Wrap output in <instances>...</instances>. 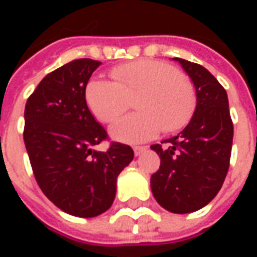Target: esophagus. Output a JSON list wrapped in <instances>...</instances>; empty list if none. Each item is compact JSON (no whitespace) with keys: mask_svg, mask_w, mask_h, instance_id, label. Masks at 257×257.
Listing matches in <instances>:
<instances>
[{"mask_svg":"<svg viewBox=\"0 0 257 257\" xmlns=\"http://www.w3.org/2000/svg\"><path fill=\"white\" fill-rule=\"evenodd\" d=\"M146 150H147V147H142V146H138V147H135V149H134L135 156H136V157L140 156V154H143Z\"/></svg>","mask_w":257,"mask_h":257,"instance_id":"obj_1","label":"esophagus"}]
</instances>
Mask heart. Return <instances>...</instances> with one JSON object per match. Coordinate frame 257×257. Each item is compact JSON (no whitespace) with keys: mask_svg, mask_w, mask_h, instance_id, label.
Segmentation results:
<instances>
[{"mask_svg":"<svg viewBox=\"0 0 257 257\" xmlns=\"http://www.w3.org/2000/svg\"><path fill=\"white\" fill-rule=\"evenodd\" d=\"M114 82L90 79L85 99L100 122L114 123L131 106L138 110L112 128L115 139L140 143L150 139L160 128L171 134L189 122L197 104L193 82L171 64L142 59L111 70Z\"/></svg>","mask_w":257,"mask_h":257,"instance_id":"obj_1","label":"heart"}]
</instances>
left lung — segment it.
Returning <instances> with one entry per match:
<instances>
[{"instance_id": "obj_1", "label": "left lung", "mask_w": 257, "mask_h": 257, "mask_svg": "<svg viewBox=\"0 0 257 257\" xmlns=\"http://www.w3.org/2000/svg\"><path fill=\"white\" fill-rule=\"evenodd\" d=\"M179 63L193 79L197 107L189 125L171 139L153 145L161 165L151 175L157 202L173 213H190L215 198L230 167L232 121L226 89L201 64Z\"/></svg>"}]
</instances>
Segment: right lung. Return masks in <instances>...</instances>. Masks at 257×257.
Instances as JSON below:
<instances>
[{"label": "right lung", "mask_w": 257, "mask_h": 257, "mask_svg": "<svg viewBox=\"0 0 257 257\" xmlns=\"http://www.w3.org/2000/svg\"><path fill=\"white\" fill-rule=\"evenodd\" d=\"M78 59L49 73L27 99L25 145L42 193L58 208L78 217L106 212L115 198L117 178L134 160L131 146L108 139L85 100L90 75L100 66Z\"/></svg>", "instance_id": "right-lung-1"}]
</instances>
